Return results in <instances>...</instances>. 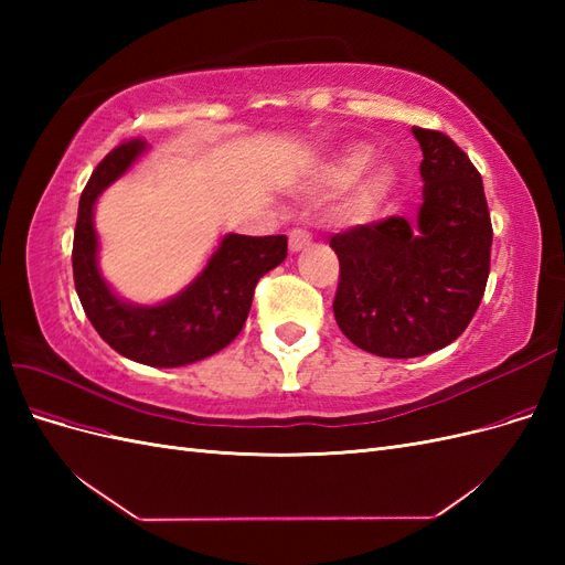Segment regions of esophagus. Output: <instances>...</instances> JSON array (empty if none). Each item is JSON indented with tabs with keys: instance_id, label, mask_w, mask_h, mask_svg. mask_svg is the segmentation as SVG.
Masks as SVG:
<instances>
[{
	"instance_id": "34e87169",
	"label": "esophagus",
	"mask_w": 565,
	"mask_h": 565,
	"mask_svg": "<svg viewBox=\"0 0 565 565\" xmlns=\"http://www.w3.org/2000/svg\"><path fill=\"white\" fill-rule=\"evenodd\" d=\"M311 233L309 231H303V228H295V231H289V252L292 254H297V252H301V249H306L311 245Z\"/></svg>"
}]
</instances>
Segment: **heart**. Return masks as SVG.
<instances>
[{"instance_id": "heart-1", "label": "heart", "mask_w": 565, "mask_h": 565, "mask_svg": "<svg viewBox=\"0 0 565 565\" xmlns=\"http://www.w3.org/2000/svg\"><path fill=\"white\" fill-rule=\"evenodd\" d=\"M372 150L365 143L349 146L341 156L322 169L318 177V185L328 193H339L349 188L352 181L353 191L344 204V214L353 224H367L374 221L388 204L398 188V174L391 164H370Z\"/></svg>"}]
</instances>
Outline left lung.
Segmentation results:
<instances>
[{
    "mask_svg": "<svg viewBox=\"0 0 565 565\" xmlns=\"http://www.w3.org/2000/svg\"><path fill=\"white\" fill-rule=\"evenodd\" d=\"M424 181L415 224L391 216L332 235L334 318L382 358L434 353L467 330L490 273L492 226L481 174L450 136L413 127Z\"/></svg>",
    "mask_w": 565,
    "mask_h": 565,
    "instance_id": "obj_1",
    "label": "left lung"
}]
</instances>
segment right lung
<instances>
[{
  "instance_id": "add662e5",
  "label": "right lung",
  "mask_w": 565,
  "mask_h": 565,
  "mask_svg": "<svg viewBox=\"0 0 565 565\" xmlns=\"http://www.w3.org/2000/svg\"><path fill=\"white\" fill-rule=\"evenodd\" d=\"M146 150V141L113 148L84 185L73 243L75 289L96 332L119 355L150 367H181L214 355L241 334L254 287L285 262L287 237L228 233L198 278L172 299L141 306L117 297L98 270L94 207L100 193L125 177Z\"/></svg>"
}]
</instances>
